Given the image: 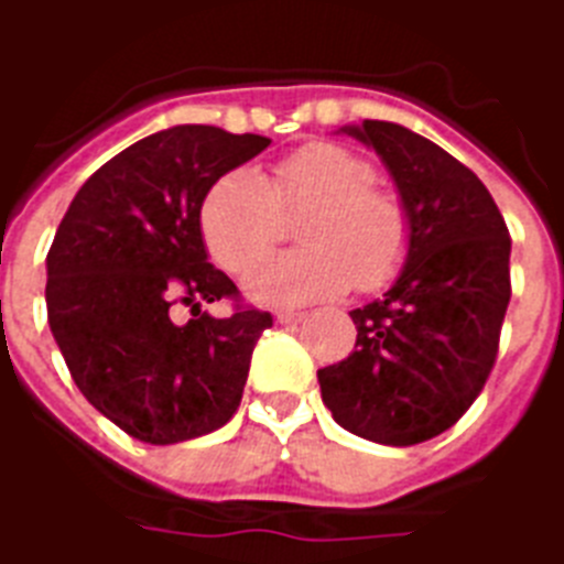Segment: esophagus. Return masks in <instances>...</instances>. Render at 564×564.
<instances>
[{
    "label": "esophagus",
    "mask_w": 564,
    "mask_h": 564,
    "mask_svg": "<svg viewBox=\"0 0 564 564\" xmlns=\"http://www.w3.org/2000/svg\"><path fill=\"white\" fill-rule=\"evenodd\" d=\"M308 314L305 312H279L276 314V321L279 323H285V326H291V323H303Z\"/></svg>",
    "instance_id": "obj_1"
}]
</instances>
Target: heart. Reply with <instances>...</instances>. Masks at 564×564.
<instances>
[{
	"label": "heart",
	"mask_w": 564,
	"mask_h": 564,
	"mask_svg": "<svg viewBox=\"0 0 564 564\" xmlns=\"http://www.w3.org/2000/svg\"><path fill=\"white\" fill-rule=\"evenodd\" d=\"M308 207L297 237L303 251L260 258L278 237V208ZM199 229L212 259L241 273L243 294L259 305H303L347 294L352 285L377 291L400 273L412 220L403 199L377 185V170L359 152L314 141L276 164L273 182L238 167L208 187Z\"/></svg>",
	"instance_id": "heart-1"
}]
</instances>
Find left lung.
I'll list each match as a JSON object with an SVG mask.
<instances>
[{"label":"left lung","mask_w":564,"mask_h":564,"mask_svg":"<svg viewBox=\"0 0 564 564\" xmlns=\"http://www.w3.org/2000/svg\"><path fill=\"white\" fill-rule=\"evenodd\" d=\"M341 132L382 159L412 241L394 285L350 312L356 350L317 382L344 430L412 447L459 421L495 368L512 241L488 187L438 143L386 120Z\"/></svg>","instance_id":"8db88e82"}]
</instances>
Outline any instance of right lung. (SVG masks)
I'll return each mask as SVG.
<instances>
[{"label":"right lung","instance_id":"add662e5","mask_svg":"<svg viewBox=\"0 0 564 564\" xmlns=\"http://www.w3.org/2000/svg\"><path fill=\"white\" fill-rule=\"evenodd\" d=\"M261 134L173 126L126 147L73 196L46 256L52 338L87 403L132 438L178 444L220 430L241 405L268 312L212 317L238 288L208 264V187L268 150ZM195 317L178 327L169 305Z\"/></svg>","mask_w":564,"mask_h":564}]
</instances>
